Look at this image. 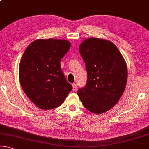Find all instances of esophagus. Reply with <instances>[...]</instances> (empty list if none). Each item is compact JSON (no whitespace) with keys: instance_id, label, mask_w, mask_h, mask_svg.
Returning <instances> with one entry per match:
<instances>
[{"instance_id":"34e87169","label":"esophagus","mask_w":149,"mask_h":149,"mask_svg":"<svg viewBox=\"0 0 149 149\" xmlns=\"http://www.w3.org/2000/svg\"><path fill=\"white\" fill-rule=\"evenodd\" d=\"M72 87H73V88H72V90L74 91H75V90H76L77 89V84H72Z\"/></svg>"}]
</instances>
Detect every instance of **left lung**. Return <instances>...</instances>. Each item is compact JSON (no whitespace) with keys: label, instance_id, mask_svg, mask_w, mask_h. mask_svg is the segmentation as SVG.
Masks as SVG:
<instances>
[{"label":"left lung","instance_id":"1","mask_svg":"<svg viewBox=\"0 0 149 149\" xmlns=\"http://www.w3.org/2000/svg\"><path fill=\"white\" fill-rule=\"evenodd\" d=\"M86 64V86L77 91L84 107L95 114L111 109L119 101L127 81L126 62L117 46L104 39L89 38L79 46Z\"/></svg>","mask_w":149,"mask_h":149}]
</instances>
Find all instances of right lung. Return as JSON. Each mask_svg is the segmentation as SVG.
<instances>
[{
    "label": "right lung",
    "instance_id": "obj_1",
    "mask_svg": "<svg viewBox=\"0 0 149 149\" xmlns=\"http://www.w3.org/2000/svg\"><path fill=\"white\" fill-rule=\"evenodd\" d=\"M68 40L39 39L32 42L21 58L19 79L23 91L38 107L60 106L72 91L61 70L60 61L70 48Z\"/></svg>",
    "mask_w": 149,
    "mask_h": 149
}]
</instances>
